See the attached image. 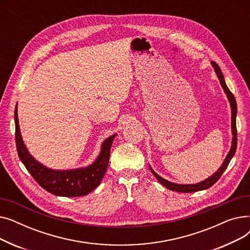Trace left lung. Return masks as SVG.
<instances>
[{
  "label": "left lung",
  "instance_id": "left-lung-1",
  "mask_svg": "<svg viewBox=\"0 0 250 250\" xmlns=\"http://www.w3.org/2000/svg\"><path fill=\"white\" fill-rule=\"evenodd\" d=\"M212 64H213V67H214V69L217 73V76L219 78L220 83H221L223 89H224L225 93L227 94V97H228V99L230 101V104H231V109H232V134H233L231 150L228 153L224 163L222 164V166L219 168L218 171L215 174H213L211 177H208V179H206V180H204L200 183H196V185H176V183L170 182V181L162 178L161 176L157 174L152 168H150L152 173L155 175V177L158 179V181L161 183V185H163L168 189H171V190L178 191V192H195V191H199V190H203V189H207L208 188H211L213 185H215V183L219 180V178L222 176V174L224 173L225 169L229 165V163L232 159V157L234 156V154L236 152V148H237V128H236V113H237V104H236V100H235L234 95L232 94V92L229 90V88L227 87V85L225 83L224 76H223L220 67L215 62H212Z\"/></svg>",
  "mask_w": 250,
  "mask_h": 250
}]
</instances>
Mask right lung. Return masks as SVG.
Listing matches in <instances>:
<instances>
[{
	"instance_id": "right-lung-1",
	"label": "right lung",
	"mask_w": 250,
	"mask_h": 250,
	"mask_svg": "<svg viewBox=\"0 0 250 250\" xmlns=\"http://www.w3.org/2000/svg\"><path fill=\"white\" fill-rule=\"evenodd\" d=\"M115 135L107 138L102 144V149L93 164L86 168L75 170L48 169L37 162L26 149L21 138L18 124L17 105L15 108V139L20 160L35 181L46 191L60 196H82L95 189L107 170L110 148Z\"/></svg>"
}]
</instances>
